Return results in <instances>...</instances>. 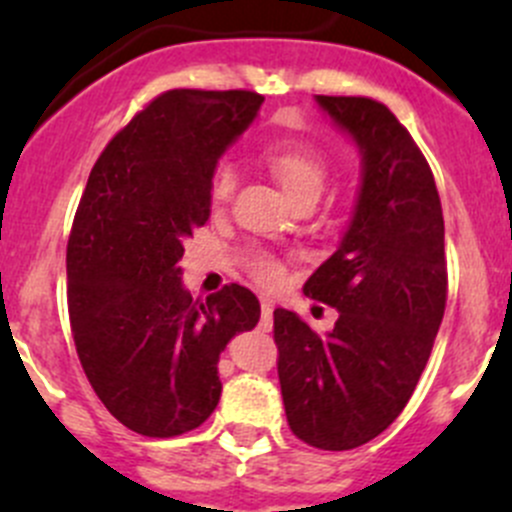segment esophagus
I'll list each match as a JSON object with an SVG mask.
<instances>
[{
	"label": "esophagus",
	"instance_id": "1",
	"mask_svg": "<svg viewBox=\"0 0 512 512\" xmlns=\"http://www.w3.org/2000/svg\"><path fill=\"white\" fill-rule=\"evenodd\" d=\"M260 309H262L260 329H262V332H272V299L270 297H262L260 299Z\"/></svg>",
	"mask_w": 512,
	"mask_h": 512
}]
</instances>
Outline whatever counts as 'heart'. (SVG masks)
<instances>
[{
	"label": "heart",
	"mask_w": 512,
	"mask_h": 512,
	"mask_svg": "<svg viewBox=\"0 0 512 512\" xmlns=\"http://www.w3.org/2000/svg\"><path fill=\"white\" fill-rule=\"evenodd\" d=\"M265 163L294 203L307 198L317 200L322 195L329 175V160L319 148L302 141L275 143L265 151ZM235 180L237 175L232 163L220 160L210 175V195H213L215 203H225L230 198L232 190H235ZM247 267H250V275L265 287L280 285L282 277H285V267L265 252L250 255Z\"/></svg>",
	"instance_id": "1"
}]
</instances>
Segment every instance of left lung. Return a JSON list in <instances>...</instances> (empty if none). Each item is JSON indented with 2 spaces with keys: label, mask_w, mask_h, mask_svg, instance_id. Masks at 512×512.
Listing matches in <instances>:
<instances>
[{
  "label": "left lung",
  "mask_w": 512,
  "mask_h": 512,
  "mask_svg": "<svg viewBox=\"0 0 512 512\" xmlns=\"http://www.w3.org/2000/svg\"><path fill=\"white\" fill-rule=\"evenodd\" d=\"M314 98L359 148L361 185L337 252L304 282L337 324L319 334L275 309L277 374L294 436L349 451L396 421L426 369L448 292L443 210L426 158L384 103Z\"/></svg>",
  "instance_id": "obj_1"
}]
</instances>
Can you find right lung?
Segmentation results:
<instances>
[{
	"label": "right lung",
	"instance_id": "add662e5",
	"mask_svg": "<svg viewBox=\"0 0 512 512\" xmlns=\"http://www.w3.org/2000/svg\"><path fill=\"white\" fill-rule=\"evenodd\" d=\"M252 91L173 89L113 136L89 175L69 247V317L86 379L131 431L170 438L220 401L218 361L260 322L247 287H183V242L210 218V175L255 121Z\"/></svg>",
	"mask_w": 512,
	"mask_h": 512
}]
</instances>
